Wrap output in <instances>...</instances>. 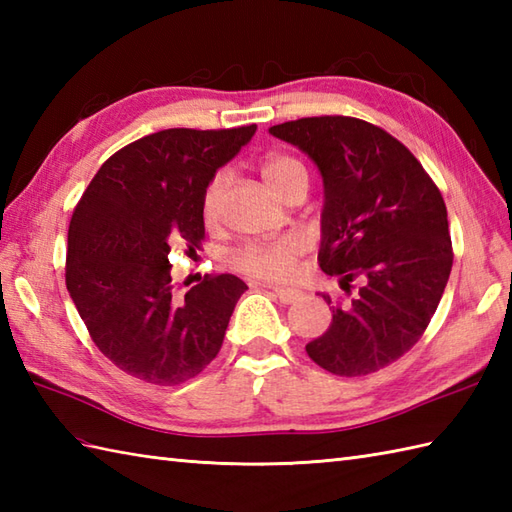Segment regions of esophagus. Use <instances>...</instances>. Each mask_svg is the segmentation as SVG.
Segmentation results:
<instances>
[{
    "instance_id": "34e87169",
    "label": "esophagus",
    "mask_w": 512,
    "mask_h": 512,
    "mask_svg": "<svg viewBox=\"0 0 512 512\" xmlns=\"http://www.w3.org/2000/svg\"><path fill=\"white\" fill-rule=\"evenodd\" d=\"M268 288H273L277 299L281 303H286V306H288V303H297L299 299H303V292L297 290V288H281V286H268Z\"/></svg>"
}]
</instances>
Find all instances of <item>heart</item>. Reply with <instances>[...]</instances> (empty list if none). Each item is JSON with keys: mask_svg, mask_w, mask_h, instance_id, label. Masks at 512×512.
I'll list each match as a JSON object with an SVG mask.
<instances>
[{"mask_svg": "<svg viewBox=\"0 0 512 512\" xmlns=\"http://www.w3.org/2000/svg\"><path fill=\"white\" fill-rule=\"evenodd\" d=\"M297 173H308L303 162L292 158L288 154H270L262 162V176L266 184L275 193L284 187V184L297 176ZM226 187V173L217 171L206 184L204 195H202V213L206 220H215L217 209H220V200ZM303 253V242L299 237H279L273 242H262V244H248L239 248L233 255V264L242 270V273L257 277V279H288L295 273L299 257Z\"/></svg>", "mask_w": 512, "mask_h": 512, "instance_id": "1", "label": "heart"}]
</instances>
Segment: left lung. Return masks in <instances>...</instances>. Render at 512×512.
<instances>
[{"label":"left lung","instance_id":"obj_1","mask_svg":"<svg viewBox=\"0 0 512 512\" xmlns=\"http://www.w3.org/2000/svg\"><path fill=\"white\" fill-rule=\"evenodd\" d=\"M270 134L321 171V270L347 292L361 281L306 352L336 376L378 372L418 343L447 288L453 248L442 193L400 140L361 118H299Z\"/></svg>","mask_w":512,"mask_h":512}]
</instances>
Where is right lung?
Returning <instances> with one entry per match:
<instances>
[{"instance_id": "right-lung-1", "label": "right lung", "mask_w": 512, "mask_h": 512, "mask_svg": "<svg viewBox=\"0 0 512 512\" xmlns=\"http://www.w3.org/2000/svg\"><path fill=\"white\" fill-rule=\"evenodd\" d=\"M257 125L162 129L103 162L72 213L65 286L96 347L129 376L180 385L217 356L237 299L235 275L171 292L173 246L200 248L202 195Z\"/></svg>"}]
</instances>
